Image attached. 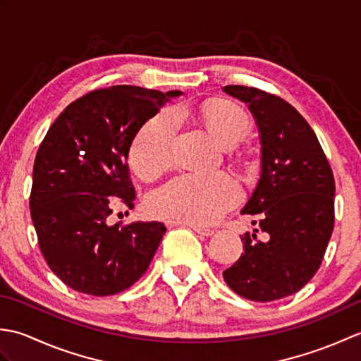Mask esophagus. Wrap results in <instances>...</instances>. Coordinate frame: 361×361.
<instances>
[{"instance_id": "obj_1", "label": "esophagus", "mask_w": 361, "mask_h": 361, "mask_svg": "<svg viewBox=\"0 0 361 361\" xmlns=\"http://www.w3.org/2000/svg\"><path fill=\"white\" fill-rule=\"evenodd\" d=\"M190 228H192L197 234H200L203 237H208V235L214 234V229H209V228H202V226H190Z\"/></svg>"}]
</instances>
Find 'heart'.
Instances as JSON below:
<instances>
[{
    "label": "heart",
    "instance_id": "b5f03b06",
    "mask_svg": "<svg viewBox=\"0 0 361 361\" xmlns=\"http://www.w3.org/2000/svg\"><path fill=\"white\" fill-rule=\"evenodd\" d=\"M178 114L188 109L180 106ZM200 116L209 132L224 145H233L248 133L247 110L228 99L204 104ZM178 118L172 110L153 114L137 130L128 150V163L141 178H153L171 166ZM242 190L231 175L224 172H189L176 175L147 198L153 217L189 225H211L240 200Z\"/></svg>",
    "mask_w": 361,
    "mask_h": 361
}]
</instances>
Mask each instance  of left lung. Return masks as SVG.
<instances>
[{
  "label": "left lung",
  "instance_id": "1",
  "mask_svg": "<svg viewBox=\"0 0 361 361\" xmlns=\"http://www.w3.org/2000/svg\"><path fill=\"white\" fill-rule=\"evenodd\" d=\"M248 104L260 132L262 173L242 214H259L256 234H243V252L224 271L229 288L268 302L296 293L318 271L335 221V180L309 122L293 105L267 91L226 85ZM257 233V229H256Z\"/></svg>",
  "mask_w": 361,
  "mask_h": 361
}]
</instances>
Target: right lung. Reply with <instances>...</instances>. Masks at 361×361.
<instances>
[{
  "label": "right lung",
  "mask_w": 361,
  "mask_h": 361,
  "mask_svg": "<svg viewBox=\"0 0 361 361\" xmlns=\"http://www.w3.org/2000/svg\"><path fill=\"white\" fill-rule=\"evenodd\" d=\"M132 85L97 88L54 121L34 161L29 208L49 268L80 293L109 296L147 270L166 233L161 221L109 225L111 198L133 208L127 157L135 135L169 97Z\"/></svg>",
  "instance_id": "obj_1"
}]
</instances>
